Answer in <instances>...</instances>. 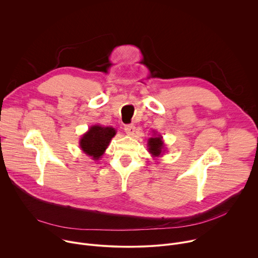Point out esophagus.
I'll return each instance as SVG.
<instances>
[{
    "mask_svg": "<svg viewBox=\"0 0 258 258\" xmlns=\"http://www.w3.org/2000/svg\"><path fill=\"white\" fill-rule=\"evenodd\" d=\"M124 132L128 135V136H133L136 132V126L134 124H128L124 126Z\"/></svg>",
    "mask_w": 258,
    "mask_h": 258,
    "instance_id": "1",
    "label": "esophagus"
}]
</instances>
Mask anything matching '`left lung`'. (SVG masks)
Here are the masks:
<instances>
[{
  "label": "left lung",
  "mask_w": 258,
  "mask_h": 258,
  "mask_svg": "<svg viewBox=\"0 0 258 258\" xmlns=\"http://www.w3.org/2000/svg\"><path fill=\"white\" fill-rule=\"evenodd\" d=\"M148 147H149V152L157 157L163 154L164 152V143L162 141V137L161 136H157L154 138H150L148 140Z\"/></svg>",
  "instance_id": "8db88e82"
}]
</instances>
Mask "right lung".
Listing matches in <instances>:
<instances>
[{
	"mask_svg": "<svg viewBox=\"0 0 258 258\" xmlns=\"http://www.w3.org/2000/svg\"><path fill=\"white\" fill-rule=\"evenodd\" d=\"M116 135V131L112 126L93 125L82 137L80 146L82 150L94 160H98L104 154L105 150Z\"/></svg>",
	"mask_w": 258,
	"mask_h": 258,
	"instance_id": "obj_1",
	"label": "right lung"
}]
</instances>
